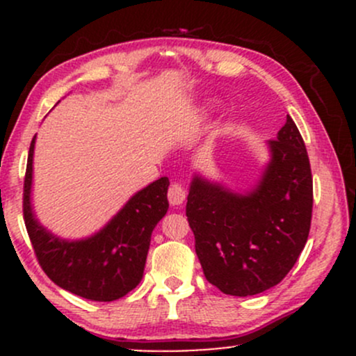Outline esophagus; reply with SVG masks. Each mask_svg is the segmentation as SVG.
Segmentation results:
<instances>
[{
  "label": "esophagus",
  "instance_id": "obj_1",
  "mask_svg": "<svg viewBox=\"0 0 356 356\" xmlns=\"http://www.w3.org/2000/svg\"><path fill=\"white\" fill-rule=\"evenodd\" d=\"M167 197H169V202L172 204V206H181V204L186 201V191H184L181 184H172V186L169 187Z\"/></svg>",
  "mask_w": 356,
  "mask_h": 356
}]
</instances>
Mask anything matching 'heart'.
I'll return each mask as SVG.
<instances>
[{
  "label": "heart",
  "mask_w": 356,
  "mask_h": 356,
  "mask_svg": "<svg viewBox=\"0 0 356 356\" xmlns=\"http://www.w3.org/2000/svg\"><path fill=\"white\" fill-rule=\"evenodd\" d=\"M207 110H209V107H202V108H199V117H204V115H206Z\"/></svg>",
  "instance_id": "heart-1"
}]
</instances>
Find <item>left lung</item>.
I'll return each mask as SVG.
<instances>
[{
  "label": "left lung",
  "instance_id": "1",
  "mask_svg": "<svg viewBox=\"0 0 356 356\" xmlns=\"http://www.w3.org/2000/svg\"><path fill=\"white\" fill-rule=\"evenodd\" d=\"M268 162L249 189H232L195 170L186 216L206 280L231 296L273 288L295 266L308 241L313 179L291 117L266 142Z\"/></svg>",
  "mask_w": 356,
  "mask_h": 356
}]
</instances>
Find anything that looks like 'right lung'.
Instances as JSON below:
<instances>
[{"label":"right lung","mask_w":356,"mask_h":356,"mask_svg":"<svg viewBox=\"0 0 356 356\" xmlns=\"http://www.w3.org/2000/svg\"><path fill=\"white\" fill-rule=\"evenodd\" d=\"M33 137L24 177L23 214L40 266L60 288L92 301H115L144 277L150 236L167 214L169 179L161 177L137 191L122 209L87 238L65 239L36 218L33 191Z\"/></svg>","instance_id":"add662e5"}]
</instances>
